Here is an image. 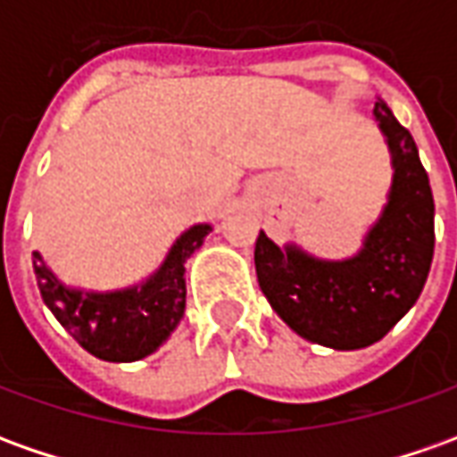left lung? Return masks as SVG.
<instances>
[{"mask_svg": "<svg viewBox=\"0 0 457 457\" xmlns=\"http://www.w3.org/2000/svg\"><path fill=\"white\" fill-rule=\"evenodd\" d=\"M393 182L355 254L325 260L297 242L278 245L260 229L254 270L282 322L310 343L360 350L390 333L423 293L436 247V203L412 135L378 97Z\"/></svg>", "mask_w": 457, "mask_h": 457, "instance_id": "8db88e82", "label": "left lung"}]
</instances>
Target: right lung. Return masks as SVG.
I'll list each match as a JSON object with an SVG mask.
<instances>
[{"label":"right lung","mask_w":457,"mask_h":457,"mask_svg":"<svg viewBox=\"0 0 457 457\" xmlns=\"http://www.w3.org/2000/svg\"><path fill=\"white\" fill-rule=\"evenodd\" d=\"M212 225L185 229L145 280L117 290H85L62 282L39 253L32 254L37 287L49 312L87 353L107 362H135L152 355L185 315V262L203 247Z\"/></svg>","instance_id":"obj_1"}]
</instances>
